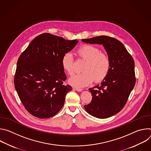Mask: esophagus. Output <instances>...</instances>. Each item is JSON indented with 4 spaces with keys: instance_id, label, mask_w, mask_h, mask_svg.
Wrapping results in <instances>:
<instances>
[{
    "instance_id": "esophagus-1",
    "label": "esophagus",
    "mask_w": 151,
    "mask_h": 151,
    "mask_svg": "<svg viewBox=\"0 0 151 151\" xmlns=\"http://www.w3.org/2000/svg\"><path fill=\"white\" fill-rule=\"evenodd\" d=\"M74 89H75L76 91H79V92H81V91H82L83 90V89H82V88H78V87H75V88H74Z\"/></svg>"
}]
</instances>
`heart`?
Instances as JSON below:
<instances>
[{
  "label": "heart",
  "instance_id": "b5f03b06",
  "mask_svg": "<svg viewBox=\"0 0 151 151\" xmlns=\"http://www.w3.org/2000/svg\"><path fill=\"white\" fill-rule=\"evenodd\" d=\"M76 55L85 60L81 73L73 75L69 82L74 87H82L90 84L93 81L99 82L103 80L111 69V60L106 53L91 45H83L76 51ZM63 69L68 74L73 73V57L70 53L64 54L61 60Z\"/></svg>",
  "mask_w": 151,
  "mask_h": 151
}]
</instances>
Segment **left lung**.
I'll return each instance as SVG.
<instances>
[{
    "label": "left lung",
    "mask_w": 151,
    "mask_h": 151,
    "mask_svg": "<svg viewBox=\"0 0 151 151\" xmlns=\"http://www.w3.org/2000/svg\"><path fill=\"white\" fill-rule=\"evenodd\" d=\"M82 41L102 45L110 58L108 74L100 85L89 88L92 100L84 106L85 111L96 118H109L122 110L134 87V60L124 45L115 38L100 36Z\"/></svg>",
    "instance_id": "left-lung-1"
}]
</instances>
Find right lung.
<instances>
[{
    "mask_svg": "<svg viewBox=\"0 0 151 151\" xmlns=\"http://www.w3.org/2000/svg\"><path fill=\"white\" fill-rule=\"evenodd\" d=\"M78 42L76 39L68 40L42 33L19 56L14 85L21 101L33 116L49 118L63 107L66 94L72 88L63 84L66 76L61 60Z\"/></svg>",
    "mask_w": 151,
    "mask_h": 151,
    "instance_id": "1",
    "label": "right lung"
}]
</instances>
